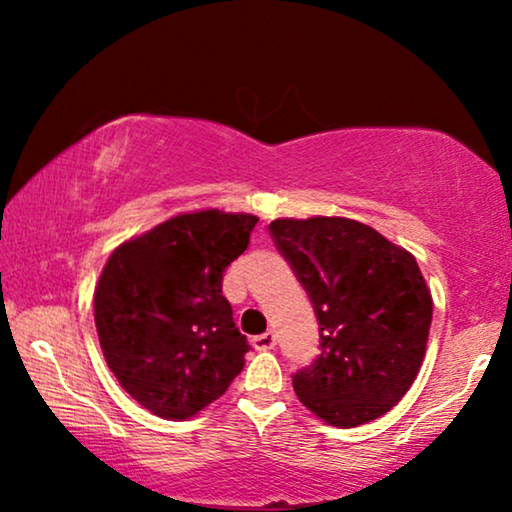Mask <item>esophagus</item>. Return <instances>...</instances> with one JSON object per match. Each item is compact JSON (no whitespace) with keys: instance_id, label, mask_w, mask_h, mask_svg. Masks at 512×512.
Returning a JSON list of instances; mask_svg holds the SVG:
<instances>
[{"instance_id":"1","label":"esophagus","mask_w":512,"mask_h":512,"mask_svg":"<svg viewBox=\"0 0 512 512\" xmlns=\"http://www.w3.org/2000/svg\"><path fill=\"white\" fill-rule=\"evenodd\" d=\"M251 342H254L256 349H272L277 345V338H275V333H272V331H265L261 335H256V338Z\"/></svg>"}]
</instances>
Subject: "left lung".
Masks as SVG:
<instances>
[{
	"label": "left lung",
	"instance_id": "left-lung-1",
	"mask_svg": "<svg viewBox=\"0 0 512 512\" xmlns=\"http://www.w3.org/2000/svg\"><path fill=\"white\" fill-rule=\"evenodd\" d=\"M268 230L319 321V356L293 373L300 403L342 429L389 412L415 382L431 328L415 256L340 216L277 219Z\"/></svg>",
	"mask_w": 512,
	"mask_h": 512
}]
</instances>
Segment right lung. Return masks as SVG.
<instances>
[{
    "label": "right lung",
    "mask_w": 512,
    "mask_h": 512,
    "mask_svg": "<svg viewBox=\"0 0 512 512\" xmlns=\"http://www.w3.org/2000/svg\"><path fill=\"white\" fill-rule=\"evenodd\" d=\"M251 214H179L118 247L95 289L111 373L139 405L186 419L226 394L249 342L223 298V272L249 247Z\"/></svg>",
    "instance_id": "1"
}]
</instances>
